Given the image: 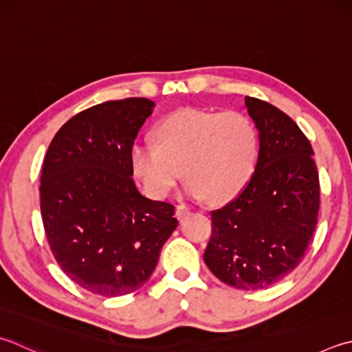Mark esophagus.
<instances>
[{
    "label": "esophagus",
    "instance_id": "esophagus-1",
    "mask_svg": "<svg viewBox=\"0 0 352 352\" xmlns=\"http://www.w3.org/2000/svg\"><path fill=\"white\" fill-rule=\"evenodd\" d=\"M175 215H177L180 220L186 219V217L189 215V208L186 206V204H178L177 209H175Z\"/></svg>",
    "mask_w": 352,
    "mask_h": 352
}]
</instances>
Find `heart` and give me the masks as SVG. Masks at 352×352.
Returning <instances> with one entry per match:
<instances>
[{
	"label": "heart",
	"mask_w": 352,
	"mask_h": 352,
	"mask_svg": "<svg viewBox=\"0 0 352 352\" xmlns=\"http://www.w3.org/2000/svg\"><path fill=\"white\" fill-rule=\"evenodd\" d=\"M154 144L131 149V169L146 192L164 198L182 174L186 194L220 203L251 180L258 158V132L246 115L178 109L154 126Z\"/></svg>",
	"instance_id": "heart-1"
}]
</instances>
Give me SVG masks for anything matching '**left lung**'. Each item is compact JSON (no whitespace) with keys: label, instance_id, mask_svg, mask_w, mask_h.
Segmentation results:
<instances>
[{"label":"left lung","instance_id":"1","mask_svg":"<svg viewBox=\"0 0 352 352\" xmlns=\"http://www.w3.org/2000/svg\"><path fill=\"white\" fill-rule=\"evenodd\" d=\"M245 109L258 131L257 166L245 190L210 214L203 258L223 283L255 291L302 261L317 226L320 184L311 143L285 112L252 97Z\"/></svg>","mask_w":352,"mask_h":352}]
</instances>
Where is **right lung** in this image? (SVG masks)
Segmentation results:
<instances>
[{
    "label": "right lung",
    "mask_w": 352,
    "mask_h": 352,
    "mask_svg": "<svg viewBox=\"0 0 352 352\" xmlns=\"http://www.w3.org/2000/svg\"><path fill=\"white\" fill-rule=\"evenodd\" d=\"M149 98L106 101L56 132L44 157L40 208L55 260L94 294L124 296L154 272L178 225L170 203L140 192L131 149L154 112Z\"/></svg>",
    "instance_id": "add662e5"
}]
</instances>
